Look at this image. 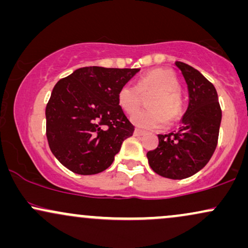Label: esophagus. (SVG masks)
<instances>
[{"instance_id": "34e87169", "label": "esophagus", "mask_w": 248, "mask_h": 248, "mask_svg": "<svg viewBox=\"0 0 248 248\" xmlns=\"http://www.w3.org/2000/svg\"><path fill=\"white\" fill-rule=\"evenodd\" d=\"M134 135H135V136H142V135H144V132H143V130H141V129H135V130H134Z\"/></svg>"}]
</instances>
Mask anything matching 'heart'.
Returning <instances> with one entry per match:
<instances>
[{"mask_svg": "<svg viewBox=\"0 0 248 248\" xmlns=\"http://www.w3.org/2000/svg\"><path fill=\"white\" fill-rule=\"evenodd\" d=\"M179 82L172 71L156 69L139 79L138 84H124L118 92V102L126 113H133L141 104V93H154L148 100L149 109L134 113L132 122L142 129H161L168 120L175 121L183 110Z\"/></svg>", "mask_w": 248, "mask_h": 248, "instance_id": "1", "label": "heart"}]
</instances>
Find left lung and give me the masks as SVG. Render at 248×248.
I'll return each instance as SVG.
<instances>
[{
    "label": "left lung",
    "mask_w": 248,
    "mask_h": 248,
    "mask_svg": "<svg viewBox=\"0 0 248 248\" xmlns=\"http://www.w3.org/2000/svg\"><path fill=\"white\" fill-rule=\"evenodd\" d=\"M186 79L189 105L177 132L158 135V146L147 153L156 173L171 179L195 175L210 161L217 147L221 109L217 91L199 71L175 62Z\"/></svg>",
    "instance_id": "obj_1"
}]
</instances>
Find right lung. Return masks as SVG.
<instances>
[{"label": "right lung", "mask_w": 248, "mask_h": 248, "mask_svg": "<svg viewBox=\"0 0 248 248\" xmlns=\"http://www.w3.org/2000/svg\"><path fill=\"white\" fill-rule=\"evenodd\" d=\"M139 71L87 66L57 82L45 109L46 138L62 166L94 175L113 163L122 142L134 133L118 92Z\"/></svg>", "instance_id": "right-lung-1"}]
</instances>
